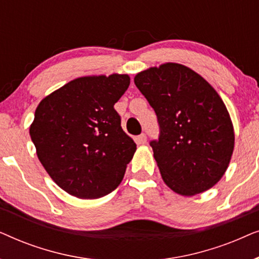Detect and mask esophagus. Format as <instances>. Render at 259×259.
Listing matches in <instances>:
<instances>
[{
	"mask_svg": "<svg viewBox=\"0 0 259 259\" xmlns=\"http://www.w3.org/2000/svg\"><path fill=\"white\" fill-rule=\"evenodd\" d=\"M136 141H137L138 145H144V144H146V143H147V137H146V134H140V136H138V137L136 138Z\"/></svg>",
	"mask_w": 259,
	"mask_h": 259,
	"instance_id": "esophagus-1",
	"label": "esophagus"
}]
</instances>
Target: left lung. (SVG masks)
Returning a JSON list of instances; mask_svg holds the SVG:
<instances>
[{
  "mask_svg": "<svg viewBox=\"0 0 259 259\" xmlns=\"http://www.w3.org/2000/svg\"><path fill=\"white\" fill-rule=\"evenodd\" d=\"M134 83L157 114L160 133L150 145L166 185L182 196L214 186L235 147L232 121L214 88L172 62L138 73Z\"/></svg>",
  "mask_w": 259,
  "mask_h": 259,
  "instance_id": "left-lung-1",
  "label": "left lung"
}]
</instances>
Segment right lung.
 I'll list each match as a JSON object with an SVG mask.
<instances>
[{
	"label": "right lung",
	"mask_w": 259,
	"mask_h": 259,
	"mask_svg": "<svg viewBox=\"0 0 259 259\" xmlns=\"http://www.w3.org/2000/svg\"><path fill=\"white\" fill-rule=\"evenodd\" d=\"M127 74L82 76L38 104L30 138L38 160L67 193L97 199L114 191L137 145L114 109L130 86Z\"/></svg>",
	"instance_id": "add662e5"
}]
</instances>
